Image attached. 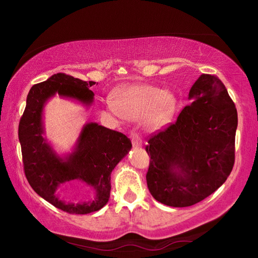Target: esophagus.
Here are the masks:
<instances>
[{
    "mask_svg": "<svg viewBox=\"0 0 258 258\" xmlns=\"http://www.w3.org/2000/svg\"><path fill=\"white\" fill-rule=\"evenodd\" d=\"M130 139H131V142H132L133 146H141L142 145V140L140 138V135L133 130L130 132Z\"/></svg>",
    "mask_w": 258,
    "mask_h": 258,
    "instance_id": "1",
    "label": "esophagus"
}]
</instances>
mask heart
<instances>
[{
	"mask_svg": "<svg viewBox=\"0 0 258 258\" xmlns=\"http://www.w3.org/2000/svg\"><path fill=\"white\" fill-rule=\"evenodd\" d=\"M114 106L122 116L131 119L143 116L147 128L157 130L172 117L175 98L157 87L139 85L118 92L114 97Z\"/></svg>",
	"mask_w": 258,
	"mask_h": 258,
	"instance_id": "b5f03b06",
	"label": "heart"
}]
</instances>
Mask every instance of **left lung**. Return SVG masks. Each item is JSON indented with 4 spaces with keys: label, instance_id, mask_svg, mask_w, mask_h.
Instances as JSON below:
<instances>
[{
    "label": "left lung",
    "instance_id": "8db88e82",
    "mask_svg": "<svg viewBox=\"0 0 258 258\" xmlns=\"http://www.w3.org/2000/svg\"><path fill=\"white\" fill-rule=\"evenodd\" d=\"M176 122L150 135L146 182L152 196L173 207L191 206L214 193L235 163L237 109L216 75L202 74Z\"/></svg>",
    "mask_w": 258,
    "mask_h": 258
}]
</instances>
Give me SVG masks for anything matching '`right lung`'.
Instances as JSON below:
<instances>
[{
	"instance_id": "right-lung-1",
	"label": "right lung",
	"mask_w": 258,
	"mask_h": 258,
	"mask_svg": "<svg viewBox=\"0 0 258 258\" xmlns=\"http://www.w3.org/2000/svg\"><path fill=\"white\" fill-rule=\"evenodd\" d=\"M94 84L95 82L87 83L65 73H57L33 85L19 124L27 182L35 193L69 214H89L106 205L111 194V173L132 147L127 136L96 123L87 124L83 128L75 152L67 161L55 156L45 143L42 136V109L47 98L58 93L89 104L94 96L89 87ZM73 179L92 185L97 191L96 200L76 206L58 200L55 195L57 186Z\"/></svg>"
}]
</instances>
